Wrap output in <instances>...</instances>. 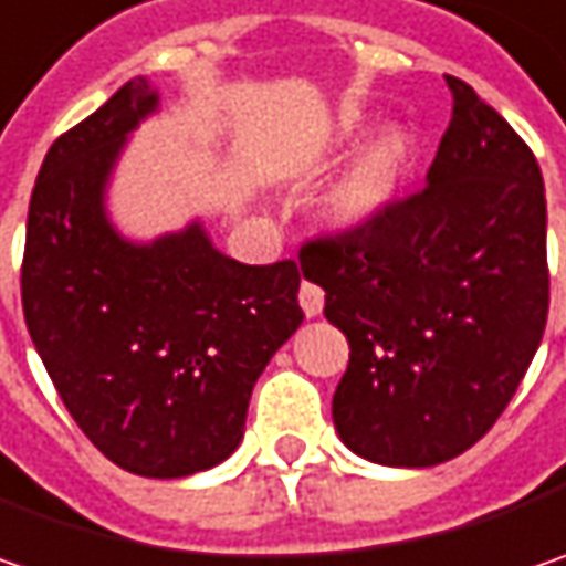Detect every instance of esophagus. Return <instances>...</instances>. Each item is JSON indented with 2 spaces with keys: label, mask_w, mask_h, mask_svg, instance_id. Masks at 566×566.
<instances>
[{
  "label": "esophagus",
  "mask_w": 566,
  "mask_h": 566,
  "mask_svg": "<svg viewBox=\"0 0 566 566\" xmlns=\"http://www.w3.org/2000/svg\"><path fill=\"white\" fill-rule=\"evenodd\" d=\"M297 301H301V307H304V314L307 316L323 314V291H319L316 284H311V282L301 284V294H297Z\"/></svg>",
  "instance_id": "34e87169"
}]
</instances>
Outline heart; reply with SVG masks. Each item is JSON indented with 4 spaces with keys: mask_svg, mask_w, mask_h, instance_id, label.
<instances>
[{
    "mask_svg": "<svg viewBox=\"0 0 566 566\" xmlns=\"http://www.w3.org/2000/svg\"><path fill=\"white\" fill-rule=\"evenodd\" d=\"M361 130V120L349 117L339 127V144H352ZM413 163V137L403 127L378 130L349 169L333 182L326 195V217L336 227H368L390 211Z\"/></svg>",
    "mask_w": 566,
    "mask_h": 566,
    "instance_id": "heart-1",
    "label": "heart"
}]
</instances>
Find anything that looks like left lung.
Listing matches in <instances>:
<instances>
[{"label": "left lung", "mask_w": 566, "mask_h": 566, "mask_svg": "<svg viewBox=\"0 0 566 566\" xmlns=\"http://www.w3.org/2000/svg\"><path fill=\"white\" fill-rule=\"evenodd\" d=\"M451 124L426 188L301 250L349 339L333 422L387 468L458 458L513 400L548 319V208L525 140L446 76Z\"/></svg>", "instance_id": "left-lung-1"}]
</instances>
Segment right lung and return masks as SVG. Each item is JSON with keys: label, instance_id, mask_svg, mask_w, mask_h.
<instances>
[{"label": "right lung", "instance_id": "add662e5", "mask_svg": "<svg viewBox=\"0 0 566 566\" xmlns=\"http://www.w3.org/2000/svg\"><path fill=\"white\" fill-rule=\"evenodd\" d=\"M147 76L53 140L28 208L21 307L60 400L117 468L172 481L243 442L252 387L301 326V269L243 265L191 220L134 243L108 217L127 137L156 115Z\"/></svg>", "mask_w": 566, "mask_h": 566}]
</instances>
